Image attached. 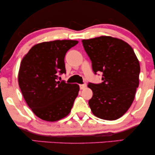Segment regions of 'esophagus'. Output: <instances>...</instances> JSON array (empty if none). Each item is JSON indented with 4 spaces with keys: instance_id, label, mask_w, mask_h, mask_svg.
I'll return each mask as SVG.
<instances>
[{
    "instance_id": "1",
    "label": "esophagus",
    "mask_w": 155,
    "mask_h": 155,
    "mask_svg": "<svg viewBox=\"0 0 155 155\" xmlns=\"http://www.w3.org/2000/svg\"><path fill=\"white\" fill-rule=\"evenodd\" d=\"M79 86H80V89H81V90H84V89H85L87 87V84L85 83L82 84H80Z\"/></svg>"
}]
</instances>
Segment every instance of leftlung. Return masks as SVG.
I'll list each match as a JSON object with an SVG mask.
<instances>
[{
	"label": "left lung",
	"instance_id": "left-lung-1",
	"mask_svg": "<svg viewBox=\"0 0 155 155\" xmlns=\"http://www.w3.org/2000/svg\"><path fill=\"white\" fill-rule=\"evenodd\" d=\"M81 42L93 71L102 73V83L87 85L93 93L89 106L95 117L116 120L134 101L139 84V61L133 48L122 39L101 35Z\"/></svg>",
	"mask_w": 155,
	"mask_h": 155
}]
</instances>
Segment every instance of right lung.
I'll return each instance as SVG.
<instances>
[{"instance_id": "right-lung-1", "label": "right lung", "mask_w": 155, "mask_h": 155, "mask_svg": "<svg viewBox=\"0 0 155 155\" xmlns=\"http://www.w3.org/2000/svg\"><path fill=\"white\" fill-rule=\"evenodd\" d=\"M75 40H55L35 44L23 57L18 83L24 99L35 116L56 122L71 112L79 91L77 84L57 81L65 73V55Z\"/></svg>"}]
</instances>
